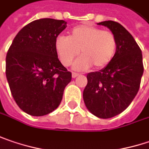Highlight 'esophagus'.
<instances>
[{"label":"esophagus","instance_id":"obj_1","mask_svg":"<svg viewBox=\"0 0 149 149\" xmlns=\"http://www.w3.org/2000/svg\"><path fill=\"white\" fill-rule=\"evenodd\" d=\"M78 73H77V72H72V78H75V77H77V76H78Z\"/></svg>","mask_w":149,"mask_h":149}]
</instances>
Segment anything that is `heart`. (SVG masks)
Wrapping results in <instances>:
<instances>
[{
	"label": "heart",
	"instance_id": "1",
	"mask_svg": "<svg viewBox=\"0 0 149 149\" xmlns=\"http://www.w3.org/2000/svg\"><path fill=\"white\" fill-rule=\"evenodd\" d=\"M116 49L117 41L113 33L89 25L77 26L71 30L68 38L60 36L56 40V49L63 66H70L81 50L83 56L73 66L78 71L88 70L92 66L96 69L107 66Z\"/></svg>",
	"mask_w": 149,
	"mask_h": 149
}]
</instances>
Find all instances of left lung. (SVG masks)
I'll return each mask as SVG.
<instances>
[{
    "label": "left lung",
    "instance_id": "obj_1",
    "mask_svg": "<svg viewBox=\"0 0 149 149\" xmlns=\"http://www.w3.org/2000/svg\"><path fill=\"white\" fill-rule=\"evenodd\" d=\"M116 36L117 49L107 66L87 75L83 100L88 109L99 118L114 117L130 105L139 90L143 73L142 50L132 35L119 22L98 23Z\"/></svg>",
    "mask_w": 149,
    "mask_h": 149
}]
</instances>
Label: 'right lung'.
<instances>
[{
    "instance_id": "obj_1",
    "label": "right lung",
    "mask_w": 149,
    "mask_h": 149,
    "mask_svg": "<svg viewBox=\"0 0 149 149\" xmlns=\"http://www.w3.org/2000/svg\"><path fill=\"white\" fill-rule=\"evenodd\" d=\"M66 22L41 18L23 27L6 57V76L14 100L33 116L49 114L61 104L72 73L58 59L57 36Z\"/></svg>"
}]
</instances>
